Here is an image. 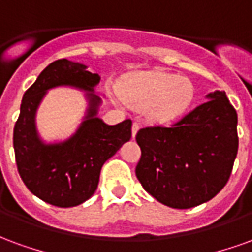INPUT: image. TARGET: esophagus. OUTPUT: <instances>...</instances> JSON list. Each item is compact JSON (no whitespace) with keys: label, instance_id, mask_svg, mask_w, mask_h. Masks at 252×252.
I'll list each match as a JSON object with an SVG mask.
<instances>
[{"label":"esophagus","instance_id":"1","mask_svg":"<svg viewBox=\"0 0 252 252\" xmlns=\"http://www.w3.org/2000/svg\"><path fill=\"white\" fill-rule=\"evenodd\" d=\"M139 128H140V124L137 123V121H133V124H132V136L135 137L136 136L137 131H139Z\"/></svg>","mask_w":252,"mask_h":252}]
</instances>
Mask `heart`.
Segmentation results:
<instances>
[{
  "mask_svg": "<svg viewBox=\"0 0 252 252\" xmlns=\"http://www.w3.org/2000/svg\"><path fill=\"white\" fill-rule=\"evenodd\" d=\"M120 94L129 106L147 108L153 120L166 123L188 109L194 97V89L186 78L163 71H148L124 78Z\"/></svg>",
  "mask_w": 252,
  "mask_h": 252,
  "instance_id": "obj_1",
  "label": "heart"
}]
</instances>
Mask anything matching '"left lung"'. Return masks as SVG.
<instances>
[{"label":"left lung","instance_id":"1","mask_svg":"<svg viewBox=\"0 0 252 252\" xmlns=\"http://www.w3.org/2000/svg\"><path fill=\"white\" fill-rule=\"evenodd\" d=\"M136 177L146 191L170 208L189 209L212 200L232 173L239 147L238 115L224 92L170 126L139 129Z\"/></svg>","mask_w":252,"mask_h":252}]
</instances>
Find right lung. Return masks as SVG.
<instances>
[{
	"label": "right lung",
	"mask_w": 252,
	"mask_h": 252,
	"mask_svg": "<svg viewBox=\"0 0 252 252\" xmlns=\"http://www.w3.org/2000/svg\"><path fill=\"white\" fill-rule=\"evenodd\" d=\"M97 74L67 59L52 62L24 93L13 129L16 164L25 186L44 202L59 208L77 206L97 189L102 164L132 136L129 119L108 126L97 115L99 98L89 93V115L77 133L61 144H44L37 137L35 113L48 89L70 85L93 92Z\"/></svg>",
	"instance_id": "add662e5"
}]
</instances>
